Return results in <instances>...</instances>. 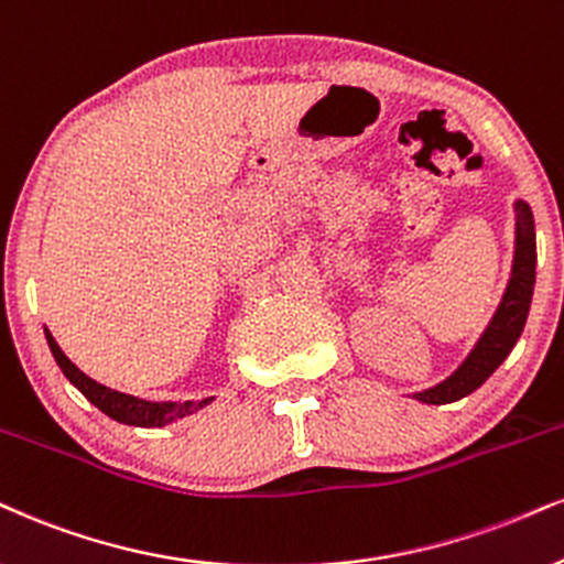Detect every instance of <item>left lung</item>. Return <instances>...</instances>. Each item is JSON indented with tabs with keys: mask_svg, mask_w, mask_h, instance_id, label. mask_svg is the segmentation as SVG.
Masks as SVG:
<instances>
[{
	"mask_svg": "<svg viewBox=\"0 0 564 564\" xmlns=\"http://www.w3.org/2000/svg\"><path fill=\"white\" fill-rule=\"evenodd\" d=\"M533 284H536V227H533L531 206L525 200H516V256H512V274L502 303L497 305V314L491 316L489 326L478 337L468 358L457 366V371L436 387L415 392L413 398L426 405H447V402L476 392L502 366V360L510 356V350L523 335L528 311H531Z\"/></svg>",
	"mask_w": 564,
	"mask_h": 564,
	"instance_id": "1",
	"label": "left lung"
}]
</instances>
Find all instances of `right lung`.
I'll use <instances>...</instances> for the list:
<instances>
[{"mask_svg": "<svg viewBox=\"0 0 564 564\" xmlns=\"http://www.w3.org/2000/svg\"><path fill=\"white\" fill-rule=\"evenodd\" d=\"M46 335V343H48V350H52L54 360H57V366L62 368V373L69 379V384L78 387L83 392V398L94 402L96 408L101 410V413H107L109 419L120 421V423H128V426H143V429H154V426H166V423L177 421V419H185V415L196 413V410L206 408L208 402L214 398H206V400H187V402H149V400H141V398H133V394H124V392H117V389H109L99 384V381H94L86 373L80 371L78 366L69 360L65 352H62V347L57 345V339L52 337V332L44 329Z\"/></svg>", "mask_w": 564, "mask_h": 564, "instance_id": "obj_1", "label": "right lung"}]
</instances>
